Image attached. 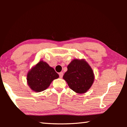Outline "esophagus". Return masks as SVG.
<instances>
[{
    "label": "esophagus",
    "instance_id": "obj_1",
    "mask_svg": "<svg viewBox=\"0 0 127 127\" xmlns=\"http://www.w3.org/2000/svg\"><path fill=\"white\" fill-rule=\"evenodd\" d=\"M59 77L60 78H62L63 77V72H60L59 73Z\"/></svg>",
    "mask_w": 127,
    "mask_h": 127
}]
</instances>
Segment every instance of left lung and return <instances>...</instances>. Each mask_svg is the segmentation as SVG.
I'll return each mask as SVG.
<instances>
[{"label": "left lung", "instance_id": "left-lung-1", "mask_svg": "<svg viewBox=\"0 0 127 127\" xmlns=\"http://www.w3.org/2000/svg\"><path fill=\"white\" fill-rule=\"evenodd\" d=\"M68 70L63 78L68 86L77 94H84L93 84L95 76L93 70L85 59H74L69 64Z\"/></svg>", "mask_w": 127, "mask_h": 127}]
</instances>
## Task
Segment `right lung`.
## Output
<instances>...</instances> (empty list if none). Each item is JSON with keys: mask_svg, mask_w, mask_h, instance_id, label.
Masks as SVG:
<instances>
[{"mask_svg": "<svg viewBox=\"0 0 127 127\" xmlns=\"http://www.w3.org/2000/svg\"><path fill=\"white\" fill-rule=\"evenodd\" d=\"M59 77L53 68L40 61L28 72L27 82L32 91L40 92L48 89L52 81Z\"/></svg>", "mask_w": 127, "mask_h": 127, "instance_id": "add662e5", "label": "right lung"}]
</instances>
